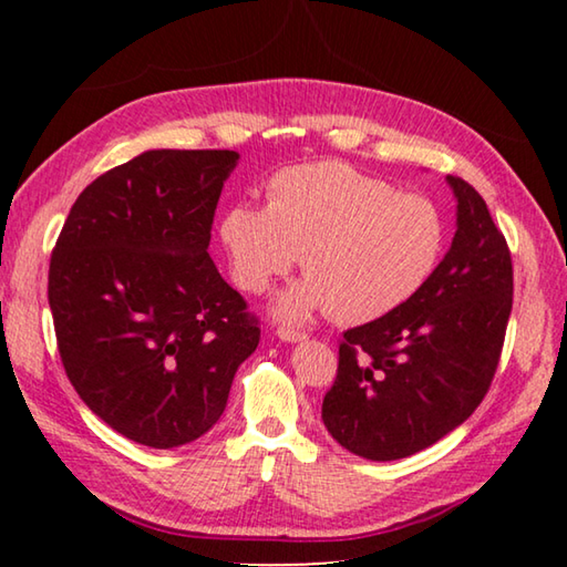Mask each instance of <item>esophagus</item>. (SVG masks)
I'll list each match as a JSON object with an SVG mask.
<instances>
[{
  "label": "esophagus",
  "mask_w": 567,
  "mask_h": 567,
  "mask_svg": "<svg viewBox=\"0 0 567 567\" xmlns=\"http://www.w3.org/2000/svg\"><path fill=\"white\" fill-rule=\"evenodd\" d=\"M277 338H280L282 342H300L307 338V334L302 330H295V328H277Z\"/></svg>",
  "instance_id": "34e87169"
}]
</instances>
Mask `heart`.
I'll return each instance as SVG.
<instances>
[{
    "label": "heart",
    "mask_w": 567,
    "mask_h": 567,
    "mask_svg": "<svg viewBox=\"0 0 567 567\" xmlns=\"http://www.w3.org/2000/svg\"><path fill=\"white\" fill-rule=\"evenodd\" d=\"M219 237L235 282L252 295L292 272L302 255L307 275L272 305L280 320L330 310L338 322L360 324L422 290L443 252L445 225L427 197L328 159L277 172L267 207L233 205Z\"/></svg>",
    "instance_id": "1"
}]
</instances>
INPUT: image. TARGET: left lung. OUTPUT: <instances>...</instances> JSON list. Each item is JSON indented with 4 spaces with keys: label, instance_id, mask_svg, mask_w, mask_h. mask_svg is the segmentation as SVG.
Returning <instances> with one entry per match:
<instances>
[{
    "label": "left lung",
    "instance_id": "obj_1",
    "mask_svg": "<svg viewBox=\"0 0 567 567\" xmlns=\"http://www.w3.org/2000/svg\"><path fill=\"white\" fill-rule=\"evenodd\" d=\"M457 229L443 262L405 305L342 334L322 422L364 460H400L473 415L501 362L513 310V262L491 209L447 175Z\"/></svg>",
    "mask_w": 567,
    "mask_h": 567
}]
</instances>
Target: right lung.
<instances>
[{
	"label": "right lung",
	"instance_id": "1",
	"mask_svg": "<svg viewBox=\"0 0 567 567\" xmlns=\"http://www.w3.org/2000/svg\"><path fill=\"white\" fill-rule=\"evenodd\" d=\"M233 150H150L76 197L50 260L66 378L94 415L169 450L225 412L257 320L207 255Z\"/></svg>",
	"mask_w": 567,
	"mask_h": 567
}]
</instances>
